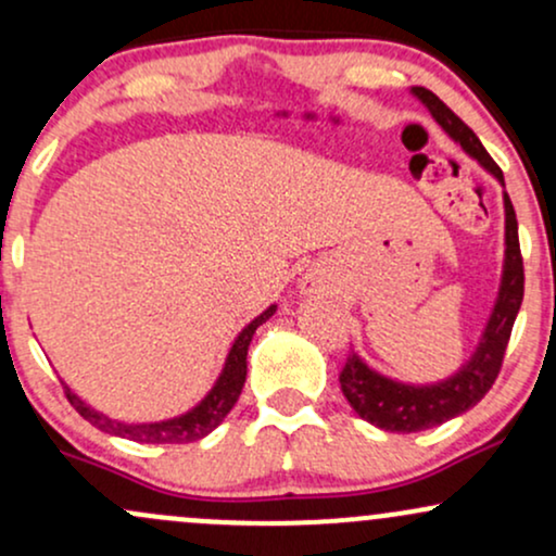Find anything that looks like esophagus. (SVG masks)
Masks as SVG:
<instances>
[{
	"label": "esophagus",
	"instance_id": "1",
	"mask_svg": "<svg viewBox=\"0 0 556 556\" xmlns=\"http://www.w3.org/2000/svg\"><path fill=\"white\" fill-rule=\"evenodd\" d=\"M300 292H303V295H311V292H316V282H311V279H305V282L300 285Z\"/></svg>",
	"mask_w": 556,
	"mask_h": 556
}]
</instances>
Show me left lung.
Listing matches in <instances>:
<instances>
[{
  "label": "left lung",
  "instance_id": "1",
  "mask_svg": "<svg viewBox=\"0 0 556 556\" xmlns=\"http://www.w3.org/2000/svg\"><path fill=\"white\" fill-rule=\"evenodd\" d=\"M413 96L424 101L426 110L431 117L442 125V130L455 140L457 146L476 159L491 177L504 188V175L496 167L494 159L483 149L481 140L476 132L457 117L450 106L431 93L429 88L413 86ZM504 198V264H502V282L500 292H496L494 308L483 329L478 348L465 361L455 374L446 379L437 381V384H405V381H394L389 376L374 371L358 353H350L348 363H344L340 374L342 394L348 397L350 407L363 420L392 433H416L442 426L450 418L463 416L465 410L483 400L491 384L500 376L504 350H507L509 334H513V324L518 318L520 303H522V256H520V240H518V219H515L513 201H509L507 190L502 193Z\"/></svg>",
  "mask_w": 556,
  "mask_h": 556
}]
</instances>
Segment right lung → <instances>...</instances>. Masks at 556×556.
<instances>
[{
  "label": "right lung",
  "mask_w": 556,
  "mask_h": 556,
  "mask_svg": "<svg viewBox=\"0 0 556 556\" xmlns=\"http://www.w3.org/2000/svg\"><path fill=\"white\" fill-rule=\"evenodd\" d=\"M277 311V305H269L264 314L253 318L245 329L235 337L232 348H229L225 368H222L219 379L214 381V387L208 389V394L198 402L195 407H190L188 413L182 416L167 418V420H154V424H125V420H114L104 413L93 410L88 402H83L78 394L73 392L65 384L67 400L75 410L80 413L88 424L96 426L99 431L112 433V437H123L130 439V442H146V444H188V442H198V439L208 437L222 420L227 418V413L232 410L235 402H238L242 384H245V374H248V348H251L253 334L261 324H266Z\"/></svg>",
  "instance_id": "right-lung-1"
}]
</instances>
